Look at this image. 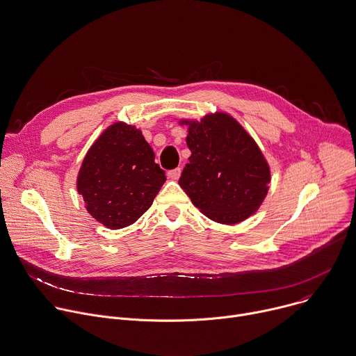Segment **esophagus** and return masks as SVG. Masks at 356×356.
I'll list each match as a JSON object with an SVG mask.
<instances>
[{
    "instance_id": "esophagus-1",
    "label": "esophagus",
    "mask_w": 356,
    "mask_h": 356,
    "mask_svg": "<svg viewBox=\"0 0 356 356\" xmlns=\"http://www.w3.org/2000/svg\"><path fill=\"white\" fill-rule=\"evenodd\" d=\"M180 173H181V169H180V168H176V169L169 170V172H168V176H169V179H172V180H177V179L180 177Z\"/></svg>"
}]
</instances>
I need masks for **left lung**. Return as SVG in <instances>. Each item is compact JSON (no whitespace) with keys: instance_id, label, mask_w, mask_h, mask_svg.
<instances>
[{"instance_id":"1","label":"left lung","mask_w":356,"mask_h":356,"mask_svg":"<svg viewBox=\"0 0 356 356\" xmlns=\"http://www.w3.org/2000/svg\"><path fill=\"white\" fill-rule=\"evenodd\" d=\"M191 151L179 184L209 219L238 223L263 202L270 168L245 129L225 113L190 123L186 138Z\"/></svg>"}]
</instances>
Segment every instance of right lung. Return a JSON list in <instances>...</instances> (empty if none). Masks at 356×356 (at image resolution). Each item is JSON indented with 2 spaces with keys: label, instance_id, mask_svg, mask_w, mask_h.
<instances>
[{
  "label": "right lung",
  "instance_id": "add662e5",
  "mask_svg": "<svg viewBox=\"0 0 356 356\" xmlns=\"http://www.w3.org/2000/svg\"><path fill=\"white\" fill-rule=\"evenodd\" d=\"M165 181V170L155 163L141 131L115 123L88 151L78 175V193L96 220L120 229L147 212Z\"/></svg>",
  "mask_w": 356,
  "mask_h": 356
}]
</instances>
